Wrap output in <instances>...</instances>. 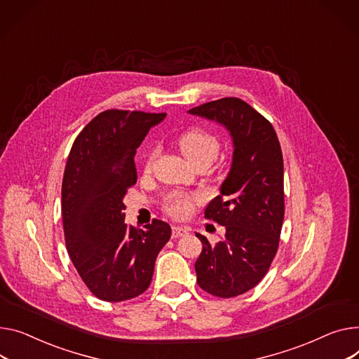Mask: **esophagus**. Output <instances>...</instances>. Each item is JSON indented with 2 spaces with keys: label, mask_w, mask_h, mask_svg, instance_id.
<instances>
[{
  "label": "esophagus",
  "mask_w": 359,
  "mask_h": 359,
  "mask_svg": "<svg viewBox=\"0 0 359 359\" xmlns=\"http://www.w3.org/2000/svg\"><path fill=\"white\" fill-rule=\"evenodd\" d=\"M189 233V228L186 226H180V225H175L172 228V236L173 238H179V236H184Z\"/></svg>",
  "instance_id": "esophagus-1"
}]
</instances>
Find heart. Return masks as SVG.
Here are the masks:
<instances>
[{
	"instance_id": "1",
	"label": "heart",
	"mask_w": 359,
	"mask_h": 359,
	"mask_svg": "<svg viewBox=\"0 0 359 359\" xmlns=\"http://www.w3.org/2000/svg\"><path fill=\"white\" fill-rule=\"evenodd\" d=\"M179 147L183 153V156L192 163V164H202L208 163L210 164L215 158L218 157L221 142L218 137L213 133L205 130V128H190L180 134ZM157 151L151 150L147 156V160L144 163V170L150 172L151 164L156 158ZM199 201V196H189L184 194H172L165 201V210L173 217H186L194 209V203Z\"/></svg>"
}]
</instances>
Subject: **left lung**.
<instances>
[{
	"instance_id": "8db88e82",
	"label": "left lung",
	"mask_w": 359,
	"mask_h": 359,
	"mask_svg": "<svg viewBox=\"0 0 359 359\" xmlns=\"http://www.w3.org/2000/svg\"><path fill=\"white\" fill-rule=\"evenodd\" d=\"M224 126L233 144L231 170L205 218L225 226V238L203 248L195 270L201 289L217 297L240 296L261 281L276 257L284 219V169L269 119L240 98H222L189 111Z\"/></svg>"
}]
</instances>
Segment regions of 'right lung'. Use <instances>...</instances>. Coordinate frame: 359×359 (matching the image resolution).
Instances as JSON below:
<instances>
[{
  "mask_svg": "<svg viewBox=\"0 0 359 359\" xmlns=\"http://www.w3.org/2000/svg\"><path fill=\"white\" fill-rule=\"evenodd\" d=\"M165 114L108 109L95 116L70 149L62 183V217L69 257L86 287L101 300L144 293L170 225L153 219L127 226L124 196L137 182L134 156Z\"/></svg>",
  "mask_w": 359,
  "mask_h": 359,
  "instance_id": "right-lung-1",
  "label": "right lung"
}]
</instances>
